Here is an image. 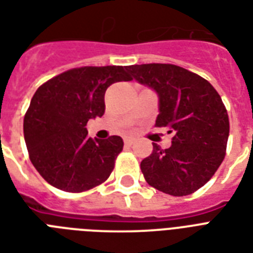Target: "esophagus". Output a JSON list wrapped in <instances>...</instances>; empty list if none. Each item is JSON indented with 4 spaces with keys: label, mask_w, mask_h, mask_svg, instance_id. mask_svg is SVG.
Here are the masks:
<instances>
[{
    "label": "esophagus",
    "mask_w": 253,
    "mask_h": 253,
    "mask_svg": "<svg viewBox=\"0 0 253 253\" xmlns=\"http://www.w3.org/2000/svg\"><path fill=\"white\" fill-rule=\"evenodd\" d=\"M134 142H135V140L132 138H126V139H125V146L131 147L132 144H134Z\"/></svg>",
    "instance_id": "obj_1"
}]
</instances>
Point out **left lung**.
Instances as JSON below:
<instances>
[{
    "label": "left lung",
    "instance_id": "1",
    "mask_svg": "<svg viewBox=\"0 0 253 253\" xmlns=\"http://www.w3.org/2000/svg\"><path fill=\"white\" fill-rule=\"evenodd\" d=\"M140 84L158 91L156 127H168L172 146L140 163L148 185L174 197L192 194L208 182L223 162L230 121L220 95L208 80L174 64L130 65Z\"/></svg>",
    "mask_w": 253,
    "mask_h": 253
}]
</instances>
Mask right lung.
Returning <instances> with one entry per match:
<instances>
[{"label": "right lung", "instance_id": "1", "mask_svg": "<svg viewBox=\"0 0 253 253\" xmlns=\"http://www.w3.org/2000/svg\"><path fill=\"white\" fill-rule=\"evenodd\" d=\"M130 80L122 65L80 67L38 87L25 114L23 134L30 160L48 184L81 193L109 178L123 150L122 138H89L86 123L105 113L107 87Z\"/></svg>", "mask_w": 253, "mask_h": 253}]
</instances>
